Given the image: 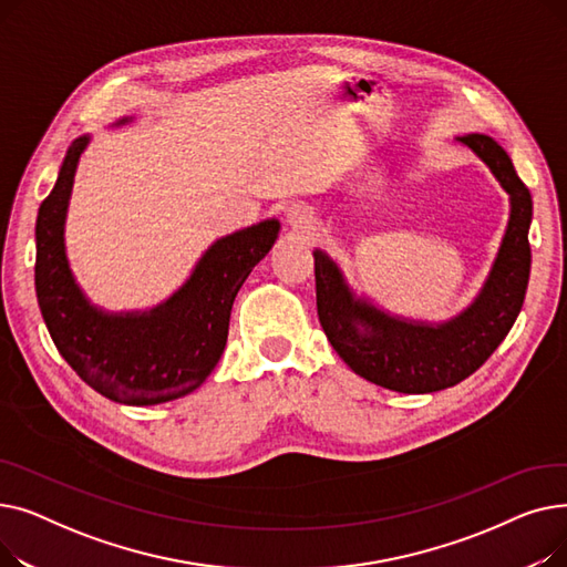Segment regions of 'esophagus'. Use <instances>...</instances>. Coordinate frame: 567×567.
<instances>
[{"mask_svg": "<svg viewBox=\"0 0 567 567\" xmlns=\"http://www.w3.org/2000/svg\"><path fill=\"white\" fill-rule=\"evenodd\" d=\"M287 223H289L293 229L308 231V229L315 225V214L310 212L308 206H303V204H291V206L287 208Z\"/></svg>", "mask_w": 567, "mask_h": 567, "instance_id": "1", "label": "esophagus"}]
</instances>
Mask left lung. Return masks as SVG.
Instances as JSON below:
<instances>
[{
    "label": "left lung",
    "instance_id": "8db88e82",
    "mask_svg": "<svg viewBox=\"0 0 567 567\" xmlns=\"http://www.w3.org/2000/svg\"><path fill=\"white\" fill-rule=\"evenodd\" d=\"M460 142L485 161L511 195V220L492 274L460 317L441 326L389 317L355 299L336 261L315 250L317 312L326 338L355 374L398 393H434L464 381L511 333L524 306L530 274V193L511 156L489 135L471 133Z\"/></svg>",
    "mask_w": 567,
    "mask_h": 567
}]
</instances>
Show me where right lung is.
Listing matches in <instances>:
<instances>
[{
  "instance_id": "obj_1",
  "label": "right lung",
  "mask_w": 567,
  "mask_h": 567,
  "mask_svg": "<svg viewBox=\"0 0 567 567\" xmlns=\"http://www.w3.org/2000/svg\"><path fill=\"white\" fill-rule=\"evenodd\" d=\"M86 142L78 137L71 144L39 208L34 280L43 321L62 359L103 398L128 406L184 398L218 365L231 303L255 264L274 248L280 223L264 220L220 238L190 280L152 312L105 315L78 289L64 250L69 197Z\"/></svg>"
}]
</instances>
